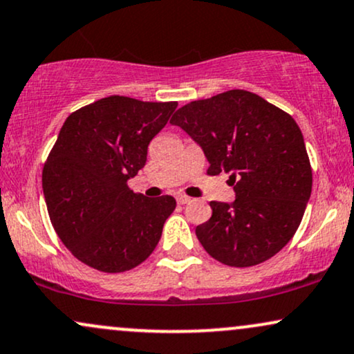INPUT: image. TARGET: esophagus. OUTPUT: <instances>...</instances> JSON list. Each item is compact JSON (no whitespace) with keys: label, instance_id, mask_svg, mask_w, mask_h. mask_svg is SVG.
<instances>
[{"label":"esophagus","instance_id":"1","mask_svg":"<svg viewBox=\"0 0 354 354\" xmlns=\"http://www.w3.org/2000/svg\"><path fill=\"white\" fill-rule=\"evenodd\" d=\"M176 201L180 204H188L191 201V198H188V196H185V194H178Z\"/></svg>","mask_w":354,"mask_h":354}]
</instances>
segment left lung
Returning a JSON list of instances; mask_svg holds the SVG:
<instances>
[{
    "label": "left lung",
    "mask_w": 354,
    "mask_h": 354,
    "mask_svg": "<svg viewBox=\"0 0 354 354\" xmlns=\"http://www.w3.org/2000/svg\"><path fill=\"white\" fill-rule=\"evenodd\" d=\"M203 148L207 174L229 173L236 201H211L196 227L216 261L252 267L274 257L297 232L312 194V166L297 122L257 93L234 88L183 105L173 118Z\"/></svg>",
    "instance_id": "obj_1"
}]
</instances>
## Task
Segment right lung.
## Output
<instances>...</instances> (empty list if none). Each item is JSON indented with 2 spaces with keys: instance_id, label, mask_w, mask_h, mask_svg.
<instances>
[{
  "instance_id": "add662e5",
  "label": "right lung",
  "mask_w": 354,
  "mask_h": 354,
  "mask_svg": "<svg viewBox=\"0 0 354 354\" xmlns=\"http://www.w3.org/2000/svg\"><path fill=\"white\" fill-rule=\"evenodd\" d=\"M176 107L110 95L64 122L42 169V189L59 239L85 266L118 274L155 250L176 201L133 193L129 180Z\"/></svg>"
}]
</instances>
